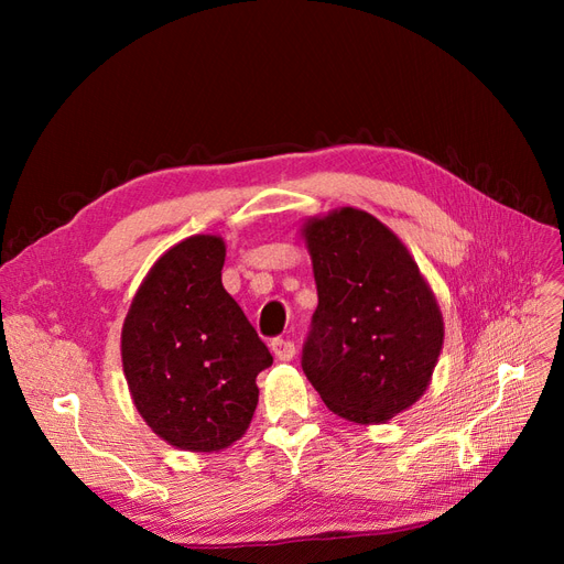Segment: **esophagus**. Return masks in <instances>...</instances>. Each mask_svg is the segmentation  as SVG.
Segmentation results:
<instances>
[{
  "instance_id": "1",
  "label": "esophagus",
  "mask_w": 564,
  "mask_h": 564,
  "mask_svg": "<svg viewBox=\"0 0 564 564\" xmlns=\"http://www.w3.org/2000/svg\"><path fill=\"white\" fill-rule=\"evenodd\" d=\"M270 348H272V352H275L278 360H282V362L294 360V355H296L294 340H289V338H275V340H272V344H270Z\"/></svg>"
}]
</instances>
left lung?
<instances>
[{
    "mask_svg": "<svg viewBox=\"0 0 564 564\" xmlns=\"http://www.w3.org/2000/svg\"><path fill=\"white\" fill-rule=\"evenodd\" d=\"M317 308L301 367L334 414L386 423L429 388L445 338L431 286L379 218L346 207L303 228Z\"/></svg>",
    "mask_w": 564,
    "mask_h": 564,
    "instance_id": "1",
    "label": "left lung"
}]
</instances>
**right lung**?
<instances>
[{
	"mask_svg": "<svg viewBox=\"0 0 564 564\" xmlns=\"http://www.w3.org/2000/svg\"><path fill=\"white\" fill-rule=\"evenodd\" d=\"M226 245L195 235L152 265L122 327L135 409L169 445L230 447L259 404L256 377L272 355L220 282Z\"/></svg>",
	"mask_w": 564,
	"mask_h": 564,
	"instance_id": "right-lung-1",
	"label": "right lung"
}]
</instances>
